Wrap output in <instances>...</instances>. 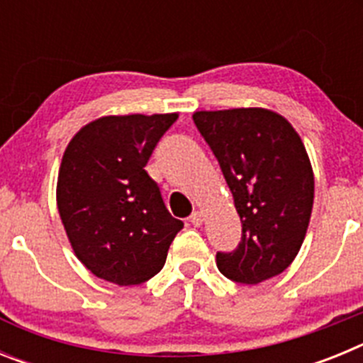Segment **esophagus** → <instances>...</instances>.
I'll use <instances>...</instances> for the list:
<instances>
[{
	"label": "esophagus",
	"instance_id": "34e87169",
	"mask_svg": "<svg viewBox=\"0 0 363 363\" xmlns=\"http://www.w3.org/2000/svg\"><path fill=\"white\" fill-rule=\"evenodd\" d=\"M189 221H191L192 225H201V221H203V214L200 213V211H194V213L189 216Z\"/></svg>",
	"mask_w": 363,
	"mask_h": 363
}]
</instances>
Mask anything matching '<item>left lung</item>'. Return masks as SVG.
Masks as SVG:
<instances>
[{
	"instance_id": "1",
	"label": "left lung",
	"mask_w": 363,
	"mask_h": 363,
	"mask_svg": "<svg viewBox=\"0 0 363 363\" xmlns=\"http://www.w3.org/2000/svg\"><path fill=\"white\" fill-rule=\"evenodd\" d=\"M225 176L242 220V242L218 252L221 274L256 285L277 277L300 251L314 200V174L293 125L269 108L192 114Z\"/></svg>"
}]
</instances>
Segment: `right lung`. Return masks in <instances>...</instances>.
<instances>
[{
	"label": "right lung",
	"instance_id": "1",
	"mask_svg": "<svg viewBox=\"0 0 363 363\" xmlns=\"http://www.w3.org/2000/svg\"><path fill=\"white\" fill-rule=\"evenodd\" d=\"M178 114L104 116L63 152L56 201L74 255L92 274L138 285L162 271L184 221L163 203L145 165Z\"/></svg>",
	"mask_w": 363,
	"mask_h": 363
}]
</instances>
